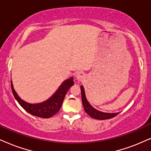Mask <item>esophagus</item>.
<instances>
[{
	"label": "esophagus",
	"mask_w": 151,
	"mask_h": 151,
	"mask_svg": "<svg viewBox=\"0 0 151 151\" xmlns=\"http://www.w3.org/2000/svg\"><path fill=\"white\" fill-rule=\"evenodd\" d=\"M76 79H77L78 81H83V80L85 79L84 73H83V72H77V75H76Z\"/></svg>",
	"instance_id": "1"
}]
</instances>
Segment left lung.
<instances>
[{"instance_id": "obj_1", "label": "left lung", "mask_w": 151, "mask_h": 151, "mask_svg": "<svg viewBox=\"0 0 151 151\" xmlns=\"http://www.w3.org/2000/svg\"><path fill=\"white\" fill-rule=\"evenodd\" d=\"M81 100L83 103V108H84L85 111L88 114V115L95 119L98 120H105L112 118L117 116L119 113H105V112L100 111L95 109L90 104V103L88 102L86 97L85 91L83 88V86H81Z\"/></svg>"}]
</instances>
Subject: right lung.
I'll list each match as a JSON object with an SVG mask.
<instances>
[{"label": "right lung", "instance_id": "obj_1", "mask_svg": "<svg viewBox=\"0 0 151 151\" xmlns=\"http://www.w3.org/2000/svg\"><path fill=\"white\" fill-rule=\"evenodd\" d=\"M73 85V77H72L63 82L56 93L48 100H45V102L37 103V104H30L21 99L14 89L12 82L11 81L12 93L19 104L29 114H32L33 116L43 118H50L55 115L57 112H58L61 107L67 92L70 89V88Z\"/></svg>", "mask_w": 151, "mask_h": 151}]
</instances>
